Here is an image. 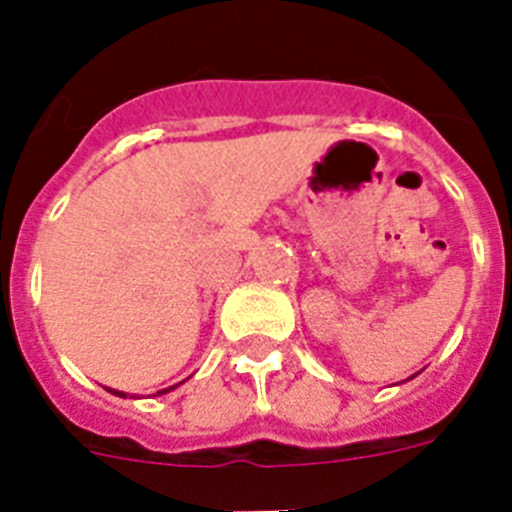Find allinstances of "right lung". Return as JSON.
I'll use <instances>...</instances> for the list:
<instances>
[{
  "label": "right lung",
  "mask_w": 512,
  "mask_h": 512,
  "mask_svg": "<svg viewBox=\"0 0 512 512\" xmlns=\"http://www.w3.org/2000/svg\"><path fill=\"white\" fill-rule=\"evenodd\" d=\"M169 390H171V387H169ZM169 390H164V392H169ZM115 395H120V397H125V395H122V392H115Z\"/></svg>",
  "instance_id": "1"
}]
</instances>
